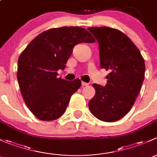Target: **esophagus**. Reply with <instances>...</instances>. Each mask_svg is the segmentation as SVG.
Masks as SVG:
<instances>
[{"label":"esophagus","instance_id":"34e87169","mask_svg":"<svg viewBox=\"0 0 157 157\" xmlns=\"http://www.w3.org/2000/svg\"><path fill=\"white\" fill-rule=\"evenodd\" d=\"M82 86H88V83H87V82H82Z\"/></svg>","mask_w":157,"mask_h":157}]
</instances>
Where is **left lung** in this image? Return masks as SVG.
<instances>
[{
	"label": "left lung",
	"instance_id": "1",
	"mask_svg": "<svg viewBox=\"0 0 157 157\" xmlns=\"http://www.w3.org/2000/svg\"><path fill=\"white\" fill-rule=\"evenodd\" d=\"M99 43L102 69L109 70L105 87L94 84L90 113L103 122L122 119L132 109L144 79V59L126 35L109 27L88 29Z\"/></svg>",
	"mask_w": 157,
	"mask_h": 157
}]
</instances>
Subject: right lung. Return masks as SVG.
Here are the masks:
<instances>
[{
	"label": "right lung",
	"mask_w": 157,
	"mask_h": 157,
	"mask_svg": "<svg viewBox=\"0 0 157 157\" xmlns=\"http://www.w3.org/2000/svg\"><path fill=\"white\" fill-rule=\"evenodd\" d=\"M94 41L84 28L64 26L44 31L29 44L19 57L17 79L24 101L34 116L51 121L64 113L82 81L57 78L56 71L65 69L75 45Z\"/></svg>",
	"instance_id": "1"
}]
</instances>
